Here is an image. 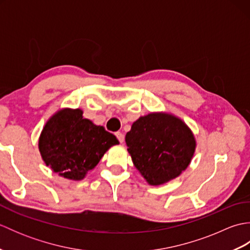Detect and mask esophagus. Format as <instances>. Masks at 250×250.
I'll use <instances>...</instances> for the list:
<instances>
[{"mask_svg":"<svg viewBox=\"0 0 250 250\" xmlns=\"http://www.w3.org/2000/svg\"><path fill=\"white\" fill-rule=\"evenodd\" d=\"M115 135L117 136V139H118V141H119L120 143H124V141H125V135L122 134L121 132H116Z\"/></svg>","mask_w":250,"mask_h":250,"instance_id":"obj_1","label":"esophagus"}]
</instances>
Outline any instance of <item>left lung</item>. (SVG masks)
<instances>
[{
  "mask_svg": "<svg viewBox=\"0 0 250 250\" xmlns=\"http://www.w3.org/2000/svg\"><path fill=\"white\" fill-rule=\"evenodd\" d=\"M135 167L148 184L176 178L188 167L195 149L192 132L177 117L152 113L137 119L125 135Z\"/></svg>",
  "mask_w": 250,
  "mask_h": 250,
  "instance_id": "8db88e82",
  "label": "left lung"
}]
</instances>
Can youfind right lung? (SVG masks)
I'll return each instance as SVG.
<instances>
[{
	"instance_id": "obj_1",
	"label": "right lung",
	"mask_w": 250,
	"mask_h": 250,
	"mask_svg": "<svg viewBox=\"0 0 250 250\" xmlns=\"http://www.w3.org/2000/svg\"><path fill=\"white\" fill-rule=\"evenodd\" d=\"M114 134L84 119L83 110L65 108L47 121L39 148L46 166L67 179L81 180L109 147L118 144Z\"/></svg>"
}]
</instances>
